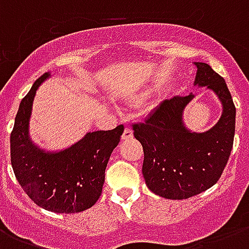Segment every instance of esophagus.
I'll return each mask as SVG.
<instances>
[{
    "mask_svg": "<svg viewBox=\"0 0 249 249\" xmlns=\"http://www.w3.org/2000/svg\"><path fill=\"white\" fill-rule=\"evenodd\" d=\"M133 137V130L130 128H126L124 129V133H123V140H130Z\"/></svg>",
    "mask_w": 249,
    "mask_h": 249,
    "instance_id": "34e87169",
    "label": "esophagus"
}]
</instances>
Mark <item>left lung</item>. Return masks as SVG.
Segmentation results:
<instances>
[{"instance_id": "left-lung-1", "label": "left lung", "mask_w": 249, "mask_h": 249, "mask_svg": "<svg viewBox=\"0 0 249 249\" xmlns=\"http://www.w3.org/2000/svg\"><path fill=\"white\" fill-rule=\"evenodd\" d=\"M199 86H208L222 102L220 121L204 133L182 125V111L193 95L163 101L133 132L143 147V173L152 193L181 200L212 187L230 158L235 134V106L224 77L207 63H195Z\"/></svg>"}]
</instances>
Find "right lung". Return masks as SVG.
I'll use <instances>...</instances> for the list:
<instances>
[{
	"label": "right lung",
	"mask_w": 249,
	"mask_h": 249,
	"mask_svg": "<svg viewBox=\"0 0 249 249\" xmlns=\"http://www.w3.org/2000/svg\"><path fill=\"white\" fill-rule=\"evenodd\" d=\"M38 77L20 102L10 136L11 165L18 182L38 207L55 213H77L93 207L105 183L106 166L120 142L124 125L112 130L88 133L64 151L48 154L28 138V121Z\"/></svg>",
	"instance_id": "add662e5"
}]
</instances>
